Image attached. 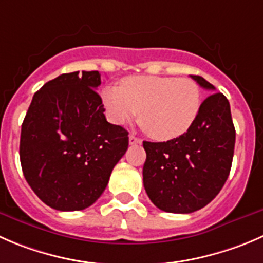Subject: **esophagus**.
Returning <instances> with one entry per match:
<instances>
[{
	"label": "esophagus",
	"instance_id": "34e87169",
	"mask_svg": "<svg viewBox=\"0 0 263 263\" xmlns=\"http://www.w3.org/2000/svg\"><path fill=\"white\" fill-rule=\"evenodd\" d=\"M129 145H136V144H141V139H139V137L134 136V135H129Z\"/></svg>",
	"mask_w": 263,
	"mask_h": 263
}]
</instances>
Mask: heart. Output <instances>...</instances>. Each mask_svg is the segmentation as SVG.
<instances>
[{
	"mask_svg": "<svg viewBox=\"0 0 263 263\" xmlns=\"http://www.w3.org/2000/svg\"><path fill=\"white\" fill-rule=\"evenodd\" d=\"M109 121L123 126L139 114L145 131L158 141L187 134L199 116L200 90L189 78L132 76L122 86H108L101 93Z\"/></svg>",
	"mask_w": 263,
	"mask_h": 263,
	"instance_id": "heart-1",
	"label": "heart"
}]
</instances>
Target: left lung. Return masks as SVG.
<instances>
[{"label":"left lung","instance_id":"obj_1","mask_svg":"<svg viewBox=\"0 0 263 263\" xmlns=\"http://www.w3.org/2000/svg\"><path fill=\"white\" fill-rule=\"evenodd\" d=\"M200 87L216 91L200 76ZM144 187L155 207L170 213H191L205 207L225 185L231 170L235 128L230 104L221 92L202 103L190 131L164 142L144 141Z\"/></svg>","mask_w":263,"mask_h":263}]
</instances>
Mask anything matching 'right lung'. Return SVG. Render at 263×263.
<instances>
[{
	"label": "right lung",
	"mask_w": 263,
	"mask_h": 263,
	"mask_svg": "<svg viewBox=\"0 0 263 263\" xmlns=\"http://www.w3.org/2000/svg\"><path fill=\"white\" fill-rule=\"evenodd\" d=\"M100 83L98 70L59 76L34 93L23 121V173L53 210L92 205L128 147V132L104 116Z\"/></svg>",
	"instance_id": "right-lung-1"
}]
</instances>
